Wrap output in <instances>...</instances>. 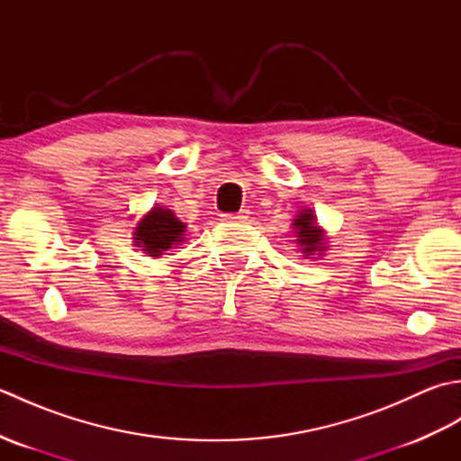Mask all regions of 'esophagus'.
Instances as JSON below:
<instances>
[{"instance_id": "1", "label": "esophagus", "mask_w": 461, "mask_h": 461, "mask_svg": "<svg viewBox=\"0 0 461 461\" xmlns=\"http://www.w3.org/2000/svg\"><path fill=\"white\" fill-rule=\"evenodd\" d=\"M248 218H249L248 210H240L238 213H223V220H230V221H246Z\"/></svg>"}]
</instances>
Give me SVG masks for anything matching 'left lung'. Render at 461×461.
Here are the masks:
<instances>
[{"label":"left lung","instance_id":"1","mask_svg":"<svg viewBox=\"0 0 461 461\" xmlns=\"http://www.w3.org/2000/svg\"><path fill=\"white\" fill-rule=\"evenodd\" d=\"M291 225L293 233H295V240L293 241H297V246L305 253V258L321 256V253L327 249L325 231H322L321 225H317V215L312 213V210H301Z\"/></svg>","mask_w":461,"mask_h":461}]
</instances>
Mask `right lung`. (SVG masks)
I'll list each match as a JSON object with an SVG mask.
<instances>
[{
  "mask_svg": "<svg viewBox=\"0 0 461 461\" xmlns=\"http://www.w3.org/2000/svg\"><path fill=\"white\" fill-rule=\"evenodd\" d=\"M185 223L176 218L172 210L162 205L154 208L136 223L132 240L136 248H142L150 258H160L164 251H170L174 246L184 241Z\"/></svg>",
  "mask_w": 461,
  "mask_h": 461,
  "instance_id": "add662e5",
  "label": "right lung"
}]
</instances>
